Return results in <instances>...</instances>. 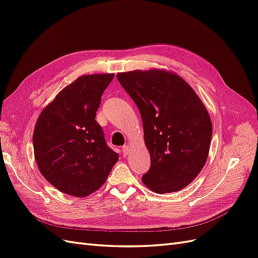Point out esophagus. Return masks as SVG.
Returning <instances> with one entry per match:
<instances>
[{"label": "esophagus", "instance_id": "obj_1", "mask_svg": "<svg viewBox=\"0 0 258 258\" xmlns=\"http://www.w3.org/2000/svg\"><path fill=\"white\" fill-rule=\"evenodd\" d=\"M129 152H130V146L129 145H123V147H122V154L126 156V155L129 154Z\"/></svg>", "mask_w": 258, "mask_h": 258}]
</instances>
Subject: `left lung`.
Masks as SVG:
<instances>
[{
  "label": "left lung",
  "instance_id": "1",
  "mask_svg": "<svg viewBox=\"0 0 258 258\" xmlns=\"http://www.w3.org/2000/svg\"><path fill=\"white\" fill-rule=\"evenodd\" d=\"M117 80L142 117L151 169L142 182L152 191H178L208 159L212 121L204 102L181 76L165 69L122 72Z\"/></svg>",
  "mask_w": 258,
  "mask_h": 258
}]
</instances>
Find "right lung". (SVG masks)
<instances>
[{
  "label": "right lung",
  "mask_w": 258,
  "mask_h": 258,
  "mask_svg": "<svg viewBox=\"0 0 258 258\" xmlns=\"http://www.w3.org/2000/svg\"><path fill=\"white\" fill-rule=\"evenodd\" d=\"M113 73L82 75L66 86L38 116L33 132L38 170L61 192L83 198L102 186L118 154L96 121Z\"/></svg>",
  "instance_id": "add662e5"
}]
</instances>
